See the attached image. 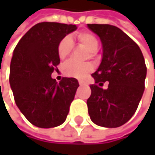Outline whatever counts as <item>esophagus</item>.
Segmentation results:
<instances>
[{"label":"esophagus","instance_id":"esophagus-1","mask_svg":"<svg viewBox=\"0 0 155 155\" xmlns=\"http://www.w3.org/2000/svg\"><path fill=\"white\" fill-rule=\"evenodd\" d=\"M79 84H80L81 86H85V85H86V83H85L84 81H79Z\"/></svg>","mask_w":155,"mask_h":155}]
</instances>
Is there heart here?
Returning <instances> with one entry per match:
<instances>
[{
    "label": "heart",
    "instance_id": "heart-1",
    "mask_svg": "<svg viewBox=\"0 0 155 155\" xmlns=\"http://www.w3.org/2000/svg\"><path fill=\"white\" fill-rule=\"evenodd\" d=\"M75 38L78 43L87 49L91 53V56L93 55L94 52H96L99 48V40L98 38L91 33L83 31L80 32L75 36ZM73 50V41L69 37H65L61 39L57 47V53L59 58L64 60L67 58ZM92 71V66L89 64H79L74 61H68L64 67V73L65 75L70 77L83 79L86 77Z\"/></svg>",
    "mask_w": 155,
    "mask_h": 155
}]
</instances>
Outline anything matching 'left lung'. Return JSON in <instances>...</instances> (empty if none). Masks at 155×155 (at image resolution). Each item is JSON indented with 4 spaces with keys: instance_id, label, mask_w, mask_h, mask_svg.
Segmentation results:
<instances>
[{
    "instance_id": "1",
    "label": "left lung",
    "mask_w": 155,
    "mask_h": 155,
    "mask_svg": "<svg viewBox=\"0 0 155 155\" xmlns=\"http://www.w3.org/2000/svg\"><path fill=\"white\" fill-rule=\"evenodd\" d=\"M102 45V59L92 74L95 84L87 100L91 121L118 127L135 114L144 91L146 66L139 47L120 28L108 24H88ZM109 81L108 89L101 86Z\"/></svg>"
}]
</instances>
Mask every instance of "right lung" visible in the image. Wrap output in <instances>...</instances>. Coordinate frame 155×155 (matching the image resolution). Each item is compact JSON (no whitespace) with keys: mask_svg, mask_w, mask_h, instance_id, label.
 <instances>
[{"mask_svg":"<svg viewBox=\"0 0 155 155\" xmlns=\"http://www.w3.org/2000/svg\"><path fill=\"white\" fill-rule=\"evenodd\" d=\"M77 29L76 25L41 22L18 41L10 67V85L16 105L25 117L41 128L62 125L68 115L79 82L51 77L60 64L57 47L62 38Z\"/></svg>","mask_w":155,"mask_h":155,"instance_id":"1","label":"right lung"}]
</instances>
